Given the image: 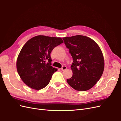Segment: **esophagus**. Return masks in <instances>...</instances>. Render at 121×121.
<instances>
[{"mask_svg": "<svg viewBox=\"0 0 121 121\" xmlns=\"http://www.w3.org/2000/svg\"><path fill=\"white\" fill-rule=\"evenodd\" d=\"M67 69V68L66 66H63V67H62V68H61V70L62 71H64L65 70H66Z\"/></svg>", "mask_w": 121, "mask_h": 121, "instance_id": "34e87169", "label": "esophagus"}]
</instances>
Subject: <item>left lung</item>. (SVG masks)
Listing matches in <instances>:
<instances>
[{
	"label": "left lung",
	"instance_id": "1",
	"mask_svg": "<svg viewBox=\"0 0 121 121\" xmlns=\"http://www.w3.org/2000/svg\"><path fill=\"white\" fill-rule=\"evenodd\" d=\"M73 57V76L69 85L76 90L85 91L93 87L104 72V63L102 52L94 40L82 35L63 38Z\"/></svg>",
	"mask_w": 121,
	"mask_h": 121
}]
</instances>
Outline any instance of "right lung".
<instances>
[{"label": "right lung", "instance_id": "1", "mask_svg": "<svg viewBox=\"0 0 121 121\" xmlns=\"http://www.w3.org/2000/svg\"><path fill=\"white\" fill-rule=\"evenodd\" d=\"M62 43L61 38L39 35L25 43L18 56L17 68L27 86L40 90L48 85L53 74L57 71L52 65L50 53Z\"/></svg>", "mask_w": 121, "mask_h": 121}]
</instances>
